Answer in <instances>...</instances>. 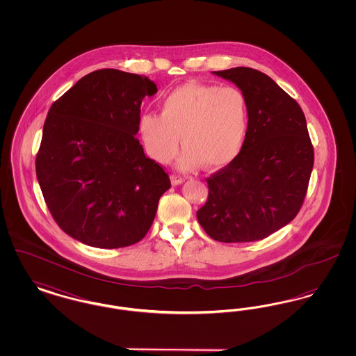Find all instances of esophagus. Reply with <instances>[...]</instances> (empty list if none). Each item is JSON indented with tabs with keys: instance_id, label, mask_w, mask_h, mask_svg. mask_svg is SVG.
I'll return each mask as SVG.
<instances>
[{
	"instance_id": "obj_1",
	"label": "esophagus",
	"mask_w": 356,
	"mask_h": 356,
	"mask_svg": "<svg viewBox=\"0 0 356 356\" xmlns=\"http://www.w3.org/2000/svg\"><path fill=\"white\" fill-rule=\"evenodd\" d=\"M186 180L181 177V176H177V175H170V183L172 186H180L183 184Z\"/></svg>"
}]
</instances>
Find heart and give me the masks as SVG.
I'll return each instance as SVG.
<instances>
[{
    "instance_id": "1",
    "label": "heart",
    "mask_w": 356,
    "mask_h": 356,
    "mask_svg": "<svg viewBox=\"0 0 356 356\" xmlns=\"http://www.w3.org/2000/svg\"><path fill=\"white\" fill-rule=\"evenodd\" d=\"M247 129L248 106L240 89L195 81L170 92L160 115L144 113L138 119L145 151L159 164L170 163L181 137V170L225 168L241 152Z\"/></svg>"
}]
</instances>
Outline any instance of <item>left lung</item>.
I'll return each instance as SVG.
<instances>
[{
  "instance_id": "left-lung-1",
  "label": "left lung",
  "mask_w": 356,
  "mask_h": 356,
  "mask_svg": "<svg viewBox=\"0 0 356 356\" xmlns=\"http://www.w3.org/2000/svg\"><path fill=\"white\" fill-rule=\"evenodd\" d=\"M212 73L244 93L248 129L236 159L207 179L209 195L196 213L197 220L218 241L261 240L293 220L305 202L314 167L305 113L271 77L256 69Z\"/></svg>"
}]
</instances>
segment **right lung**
Here are the masks:
<instances>
[{
  "label": "right lung",
  "instance_id": "1",
  "mask_svg": "<svg viewBox=\"0 0 356 356\" xmlns=\"http://www.w3.org/2000/svg\"><path fill=\"white\" fill-rule=\"evenodd\" d=\"M156 92L145 76L100 69L53 102L35 173L53 219L69 236L112 250L149 231L170 188L136 137L141 102Z\"/></svg>",
  "mask_w": 356,
  "mask_h": 356
}]
</instances>
